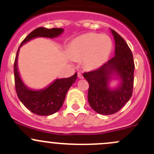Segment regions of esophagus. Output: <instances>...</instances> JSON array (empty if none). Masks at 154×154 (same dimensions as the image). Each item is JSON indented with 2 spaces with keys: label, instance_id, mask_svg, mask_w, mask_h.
<instances>
[{
  "label": "esophagus",
  "instance_id": "obj_1",
  "mask_svg": "<svg viewBox=\"0 0 154 154\" xmlns=\"http://www.w3.org/2000/svg\"><path fill=\"white\" fill-rule=\"evenodd\" d=\"M77 76H78V78L79 79H83V75H82L81 73H78Z\"/></svg>",
  "mask_w": 154,
  "mask_h": 154
}]
</instances>
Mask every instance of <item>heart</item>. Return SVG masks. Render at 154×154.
<instances>
[{"mask_svg":"<svg viewBox=\"0 0 154 154\" xmlns=\"http://www.w3.org/2000/svg\"><path fill=\"white\" fill-rule=\"evenodd\" d=\"M112 47L113 43L107 35L86 33L71 41L68 47V53L73 59H83L86 68L94 69L105 62Z\"/></svg>","mask_w":154,"mask_h":154,"instance_id":"1","label":"heart"}]
</instances>
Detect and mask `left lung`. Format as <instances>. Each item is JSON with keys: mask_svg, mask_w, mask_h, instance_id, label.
<instances>
[{"mask_svg": "<svg viewBox=\"0 0 154 154\" xmlns=\"http://www.w3.org/2000/svg\"><path fill=\"white\" fill-rule=\"evenodd\" d=\"M114 38V56L95 71L84 73L89 83L88 101L98 113L110 115L117 113L130 99L134 82L133 56L123 37L110 29ZM117 80V86L110 83Z\"/></svg>", "mask_w": 154, "mask_h": 154, "instance_id": "1", "label": "left lung"}]
</instances>
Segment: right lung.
Masks as SVG:
<instances>
[{
	"label": "right lung",
	"instance_id": "add662e5",
	"mask_svg": "<svg viewBox=\"0 0 154 154\" xmlns=\"http://www.w3.org/2000/svg\"><path fill=\"white\" fill-rule=\"evenodd\" d=\"M63 28H48L40 27L30 33L18 49L14 62L15 86L18 98L29 110L40 116H49L60 110L65 101L67 92L77 79L75 73L68 78L56 79L44 89H30L22 81L18 69V56L20 47L37 37L56 38L63 33Z\"/></svg>",
	"mask_w": 154,
	"mask_h": 154
}]
</instances>
